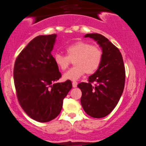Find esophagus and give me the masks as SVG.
<instances>
[{
    "label": "esophagus",
    "instance_id": "1",
    "mask_svg": "<svg viewBox=\"0 0 146 146\" xmlns=\"http://www.w3.org/2000/svg\"><path fill=\"white\" fill-rule=\"evenodd\" d=\"M72 86L74 88H76L77 86V82H72Z\"/></svg>",
    "mask_w": 146,
    "mask_h": 146
}]
</instances>
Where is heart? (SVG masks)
Returning a JSON list of instances; mask_svg holds the SVG:
<instances>
[{
    "instance_id": "heart-1",
    "label": "heart",
    "mask_w": 146,
    "mask_h": 146,
    "mask_svg": "<svg viewBox=\"0 0 146 146\" xmlns=\"http://www.w3.org/2000/svg\"><path fill=\"white\" fill-rule=\"evenodd\" d=\"M67 55L56 53L54 62L59 69L65 70L74 60V67L63 75L66 80L75 81L85 74L94 73L100 66L103 57L102 50L99 46L84 41L72 43L65 49Z\"/></svg>"
}]
</instances>
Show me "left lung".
Returning <instances> with one entry per match:
<instances>
[{"label":"left lung","instance_id":"obj_1","mask_svg":"<svg viewBox=\"0 0 146 146\" xmlns=\"http://www.w3.org/2000/svg\"><path fill=\"white\" fill-rule=\"evenodd\" d=\"M84 37L96 41L102 47L103 57L87 83L81 82L77 86L82 91L81 104L84 111L99 119L109 115L117 105L125 85V67L121 53L106 37L98 33L86 34Z\"/></svg>","mask_w":146,"mask_h":146}]
</instances>
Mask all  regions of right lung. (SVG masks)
<instances>
[{
	"instance_id": "obj_1",
	"label": "right lung",
	"mask_w": 146,
	"mask_h": 146,
	"mask_svg": "<svg viewBox=\"0 0 146 146\" xmlns=\"http://www.w3.org/2000/svg\"><path fill=\"white\" fill-rule=\"evenodd\" d=\"M57 35H39L32 40L15 60L13 77L17 97L24 111L38 122L55 119L63 100L72 87L62 76L51 54Z\"/></svg>"
}]
</instances>
